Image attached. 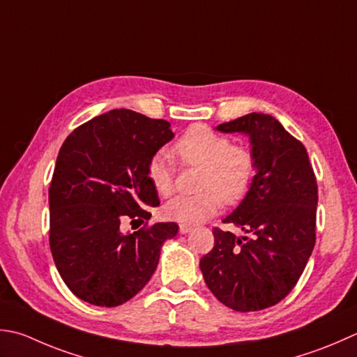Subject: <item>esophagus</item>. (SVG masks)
<instances>
[{
    "mask_svg": "<svg viewBox=\"0 0 357 357\" xmlns=\"http://www.w3.org/2000/svg\"><path fill=\"white\" fill-rule=\"evenodd\" d=\"M192 230V226H188V225H179V232L181 234H188Z\"/></svg>",
    "mask_w": 357,
    "mask_h": 357,
    "instance_id": "1",
    "label": "esophagus"
}]
</instances>
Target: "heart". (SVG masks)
I'll return each mask as SVG.
<instances>
[{
	"label": "heart",
	"mask_w": 357,
	"mask_h": 357,
	"mask_svg": "<svg viewBox=\"0 0 357 357\" xmlns=\"http://www.w3.org/2000/svg\"><path fill=\"white\" fill-rule=\"evenodd\" d=\"M173 151L183 162L202 167L198 184L201 192L170 199L164 207L167 218L198 225L220 211L221 201L236 204L252 187L257 173L254 156L207 127L188 128L173 145ZM146 176L159 195L169 197L174 188L170 156L164 151L153 155L146 165Z\"/></svg>",
	"instance_id": "obj_1"
}]
</instances>
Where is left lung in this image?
<instances>
[{
	"mask_svg": "<svg viewBox=\"0 0 357 357\" xmlns=\"http://www.w3.org/2000/svg\"><path fill=\"white\" fill-rule=\"evenodd\" d=\"M215 130L249 137L257 173L246 197L222 220L244 235L215 227V246L199 268L222 305L260 311L289 294L310 260L316 243V176L303 144L275 117L250 113Z\"/></svg>",
	"mask_w": 357,
	"mask_h": 357,
	"instance_id": "8db88e82",
	"label": "left lung"
}]
</instances>
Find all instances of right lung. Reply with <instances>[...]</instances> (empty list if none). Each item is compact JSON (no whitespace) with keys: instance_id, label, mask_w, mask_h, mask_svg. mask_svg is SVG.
I'll use <instances>...</instances> for the list:
<instances>
[{"instance_id":"1","label":"right lung","mask_w":357,"mask_h":357,"mask_svg":"<svg viewBox=\"0 0 357 357\" xmlns=\"http://www.w3.org/2000/svg\"><path fill=\"white\" fill-rule=\"evenodd\" d=\"M173 137L162 119L111 109L63 142L49 187V244L63 282L83 302H128L156 271L164 241L176 236V222L121 229L127 218L150 220L146 207L159 206L146 165Z\"/></svg>"}]
</instances>
